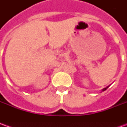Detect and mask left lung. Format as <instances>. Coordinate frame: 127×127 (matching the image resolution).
<instances>
[{
	"mask_svg": "<svg viewBox=\"0 0 127 127\" xmlns=\"http://www.w3.org/2000/svg\"><path fill=\"white\" fill-rule=\"evenodd\" d=\"M110 86V85H109ZM109 86H107V87H106V88H103L102 90V91H105V90H107V88H109Z\"/></svg>",
	"mask_w": 127,
	"mask_h": 127,
	"instance_id": "obj_1",
	"label": "left lung"
}]
</instances>
